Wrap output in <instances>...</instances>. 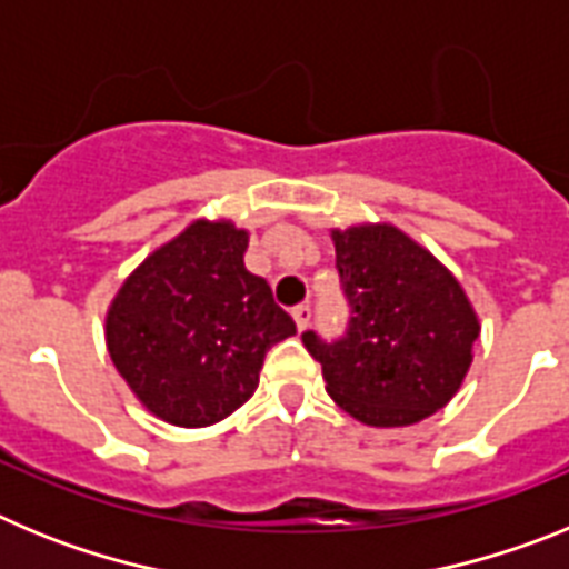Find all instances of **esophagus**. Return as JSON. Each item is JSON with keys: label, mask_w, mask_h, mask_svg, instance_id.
<instances>
[{"label": "esophagus", "mask_w": 569, "mask_h": 569, "mask_svg": "<svg viewBox=\"0 0 569 569\" xmlns=\"http://www.w3.org/2000/svg\"><path fill=\"white\" fill-rule=\"evenodd\" d=\"M310 316H313V310H310V305H299V308H293V321L296 328L305 330L310 325Z\"/></svg>", "instance_id": "1"}]
</instances>
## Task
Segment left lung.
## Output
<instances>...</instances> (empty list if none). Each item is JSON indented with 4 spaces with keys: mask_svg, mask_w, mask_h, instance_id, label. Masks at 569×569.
<instances>
[{
    "mask_svg": "<svg viewBox=\"0 0 569 569\" xmlns=\"http://www.w3.org/2000/svg\"><path fill=\"white\" fill-rule=\"evenodd\" d=\"M350 305L345 336L301 341L328 393L370 427H405L453 399L472 361L479 319L453 273L393 224L333 230Z\"/></svg>",
    "mask_w": 569,
    "mask_h": 569,
    "instance_id": "left-lung-1",
    "label": "left lung"
}]
</instances>
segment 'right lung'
I'll use <instances>...</instances> for the list:
<instances>
[{
    "label": "right lung",
    "mask_w": 569,
    "mask_h": 569,
    "mask_svg": "<svg viewBox=\"0 0 569 569\" xmlns=\"http://www.w3.org/2000/svg\"><path fill=\"white\" fill-rule=\"evenodd\" d=\"M248 230L199 219L124 279L104 339L150 413L176 427L228 419L259 387L264 353L296 333L261 276L244 268Z\"/></svg>",
    "instance_id": "right-lung-1"
}]
</instances>
